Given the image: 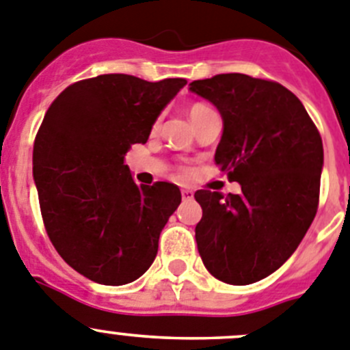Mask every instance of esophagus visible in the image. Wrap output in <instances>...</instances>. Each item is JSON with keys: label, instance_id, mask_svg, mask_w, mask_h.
Segmentation results:
<instances>
[{"label": "esophagus", "instance_id": "obj_1", "mask_svg": "<svg viewBox=\"0 0 350 350\" xmlns=\"http://www.w3.org/2000/svg\"><path fill=\"white\" fill-rule=\"evenodd\" d=\"M181 197H183V200H193V191L191 190H181Z\"/></svg>", "mask_w": 350, "mask_h": 350}]
</instances>
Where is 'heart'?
Wrapping results in <instances>:
<instances>
[{"label":"heart","mask_w":350,"mask_h":350,"mask_svg":"<svg viewBox=\"0 0 350 350\" xmlns=\"http://www.w3.org/2000/svg\"><path fill=\"white\" fill-rule=\"evenodd\" d=\"M208 107L207 105H202V103H195V105H191L190 107V119H193V117H197L198 113H202V112H205V110H207Z\"/></svg>","instance_id":"obj_1"}]
</instances>
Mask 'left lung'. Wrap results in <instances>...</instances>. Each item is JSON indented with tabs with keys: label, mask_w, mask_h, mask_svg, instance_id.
<instances>
[{
	"label": "left lung",
	"mask_w": 350,
	"mask_h": 350,
	"mask_svg": "<svg viewBox=\"0 0 350 350\" xmlns=\"http://www.w3.org/2000/svg\"><path fill=\"white\" fill-rule=\"evenodd\" d=\"M191 93L223 117L215 165L241 193L198 190V254L214 278L250 285L286 262L308 233L319 202L323 142L299 98L273 81L219 74Z\"/></svg>",
	"instance_id": "left-lung-1"
}]
</instances>
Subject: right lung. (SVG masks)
Segmentation results:
<instances>
[{
  "label": "right lung",
  "instance_id": "add662e5",
  "mask_svg": "<svg viewBox=\"0 0 350 350\" xmlns=\"http://www.w3.org/2000/svg\"><path fill=\"white\" fill-rule=\"evenodd\" d=\"M185 84L91 77L65 88L42 119L32 152L42 221L62 259L91 282L126 285L155 259L181 191L164 181L138 186L124 157L131 145L146 143Z\"/></svg>",
  "mask_w": 350,
  "mask_h": 350
}]
</instances>
